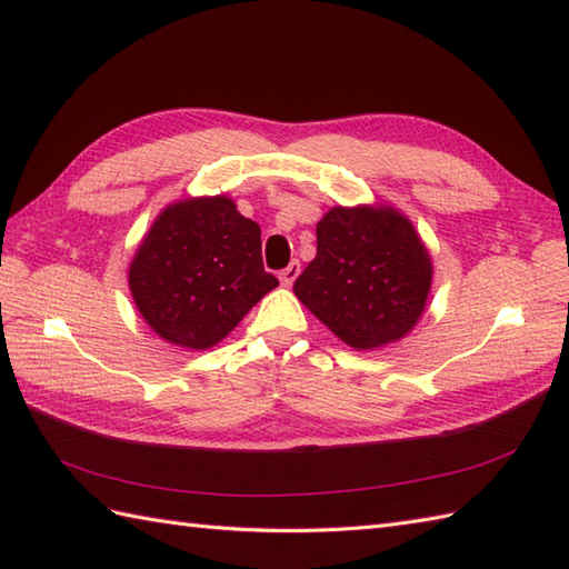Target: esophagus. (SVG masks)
Returning a JSON list of instances; mask_svg holds the SVG:
<instances>
[{
  "label": "esophagus",
  "mask_w": 569,
  "mask_h": 569,
  "mask_svg": "<svg viewBox=\"0 0 569 569\" xmlns=\"http://www.w3.org/2000/svg\"><path fill=\"white\" fill-rule=\"evenodd\" d=\"M298 273H300V263H298V261H291L281 273H278V281H281L283 286H293Z\"/></svg>",
  "instance_id": "obj_1"
}]
</instances>
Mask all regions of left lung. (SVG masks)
I'll return each instance as SVG.
<instances>
[{"instance_id":"1","label":"left lung","mask_w":569,"mask_h":569,"mask_svg":"<svg viewBox=\"0 0 569 569\" xmlns=\"http://www.w3.org/2000/svg\"><path fill=\"white\" fill-rule=\"evenodd\" d=\"M318 253L293 283L296 298L352 349L393 345L416 328L432 286V259L393 204L330 208Z\"/></svg>"}]
</instances>
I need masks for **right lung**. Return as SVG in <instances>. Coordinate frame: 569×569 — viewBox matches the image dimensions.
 <instances>
[{"label":"right lung","mask_w":569,"mask_h":569,"mask_svg":"<svg viewBox=\"0 0 569 569\" xmlns=\"http://www.w3.org/2000/svg\"><path fill=\"white\" fill-rule=\"evenodd\" d=\"M278 278L263 271L261 229L232 198L171 202L129 263L143 322L176 347L210 349L244 320Z\"/></svg>","instance_id":"1"}]
</instances>
